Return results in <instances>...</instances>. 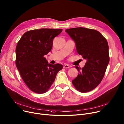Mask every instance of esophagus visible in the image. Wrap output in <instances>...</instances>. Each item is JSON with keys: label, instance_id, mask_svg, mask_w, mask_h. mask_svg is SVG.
<instances>
[{"label": "esophagus", "instance_id": "1", "mask_svg": "<svg viewBox=\"0 0 124 124\" xmlns=\"http://www.w3.org/2000/svg\"><path fill=\"white\" fill-rule=\"evenodd\" d=\"M69 67H70V66H69L68 64H65L63 66V68H65V69H67Z\"/></svg>", "mask_w": 124, "mask_h": 124}]
</instances>
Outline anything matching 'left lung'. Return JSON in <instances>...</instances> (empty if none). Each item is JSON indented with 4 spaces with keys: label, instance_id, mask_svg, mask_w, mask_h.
<instances>
[{
    "label": "left lung",
    "instance_id": "obj_1",
    "mask_svg": "<svg viewBox=\"0 0 124 124\" xmlns=\"http://www.w3.org/2000/svg\"><path fill=\"white\" fill-rule=\"evenodd\" d=\"M75 42L76 50L86 62L72 83L80 92H89L97 87L103 79L109 63V46L106 38L94 29L84 27L65 30Z\"/></svg>",
    "mask_w": 124,
    "mask_h": 124
}]
</instances>
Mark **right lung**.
<instances>
[{"mask_svg": "<svg viewBox=\"0 0 124 124\" xmlns=\"http://www.w3.org/2000/svg\"><path fill=\"white\" fill-rule=\"evenodd\" d=\"M62 29L42 28L27 31L16 47V66L27 87L36 93H44L50 88L57 73L62 69L60 64L48 63L44 56L52 48L54 38Z\"/></svg>", "mask_w": 124, "mask_h": 124, "instance_id": "obj_1", "label": "right lung"}]
</instances>
